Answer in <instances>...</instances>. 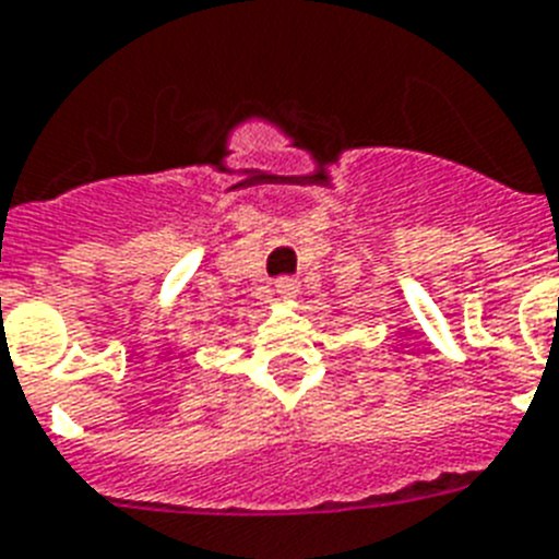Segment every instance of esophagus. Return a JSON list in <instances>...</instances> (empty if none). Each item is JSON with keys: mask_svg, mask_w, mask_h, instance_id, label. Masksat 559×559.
Wrapping results in <instances>:
<instances>
[{"mask_svg": "<svg viewBox=\"0 0 559 559\" xmlns=\"http://www.w3.org/2000/svg\"><path fill=\"white\" fill-rule=\"evenodd\" d=\"M275 287H278V293H281V295H287V298H293V295L298 293V281H293V278H281L278 284H275Z\"/></svg>", "mask_w": 559, "mask_h": 559, "instance_id": "esophagus-1", "label": "esophagus"}]
</instances>
